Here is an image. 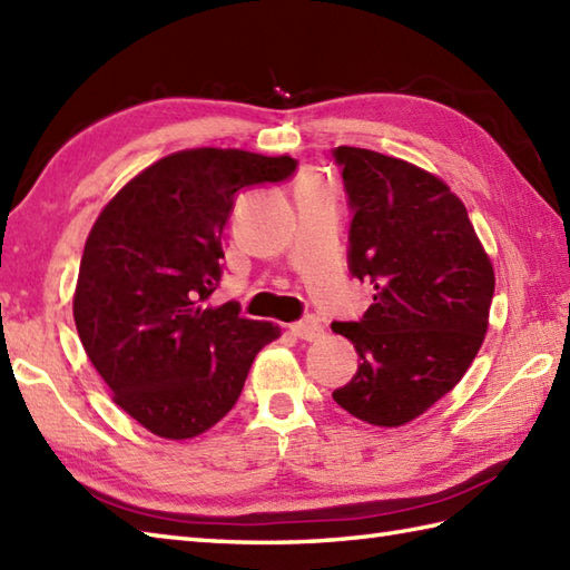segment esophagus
<instances>
[{
	"label": "esophagus",
	"mask_w": 570,
	"mask_h": 570,
	"mask_svg": "<svg viewBox=\"0 0 570 570\" xmlns=\"http://www.w3.org/2000/svg\"><path fill=\"white\" fill-rule=\"evenodd\" d=\"M292 333L298 337V341H318L323 335V325L316 316H306L292 325Z\"/></svg>",
	"instance_id": "obj_1"
}]
</instances>
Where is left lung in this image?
Returning a JSON list of instances; mask_svg holds the SVG:
<instances>
[{
    "label": "left lung",
    "mask_w": 570,
    "mask_h": 570,
    "mask_svg": "<svg viewBox=\"0 0 570 570\" xmlns=\"http://www.w3.org/2000/svg\"><path fill=\"white\" fill-rule=\"evenodd\" d=\"M350 220L347 269L372 284L360 321H335L360 355L333 399L374 426H402L463 377L488 333L494 272L465 205L394 156L337 147Z\"/></svg>",
    "instance_id": "8db88e82"
}]
</instances>
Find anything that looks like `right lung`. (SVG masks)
<instances>
[{"label": "right lung", "mask_w": 570, "mask_h": 570, "mask_svg": "<svg viewBox=\"0 0 570 570\" xmlns=\"http://www.w3.org/2000/svg\"><path fill=\"white\" fill-rule=\"evenodd\" d=\"M292 156L190 149L131 178L92 225L72 318L117 406L161 439L215 426L282 328L208 306L237 193L292 178Z\"/></svg>", "instance_id": "obj_1"}]
</instances>
